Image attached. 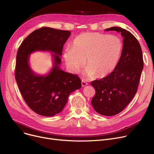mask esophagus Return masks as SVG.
Listing matches in <instances>:
<instances>
[{
    "label": "esophagus",
    "mask_w": 154,
    "mask_h": 154,
    "mask_svg": "<svg viewBox=\"0 0 154 154\" xmlns=\"http://www.w3.org/2000/svg\"><path fill=\"white\" fill-rule=\"evenodd\" d=\"M81 84H82V87H85V86L87 85V83L86 82H85L84 80H82Z\"/></svg>",
    "instance_id": "1"
}]
</instances>
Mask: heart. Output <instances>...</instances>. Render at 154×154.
<instances>
[{"instance_id": "1", "label": "heart", "mask_w": 154, "mask_h": 154, "mask_svg": "<svg viewBox=\"0 0 154 154\" xmlns=\"http://www.w3.org/2000/svg\"><path fill=\"white\" fill-rule=\"evenodd\" d=\"M123 50L122 40L116 35L84 32L72 40L71 48L64 52L69 69L78 72L84 66L88 79L104 77L114 70Z\"/></svg>"}]
</instances>
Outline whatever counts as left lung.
I'll use <instances>...</instances> for the list:
<instances>
[{"instance_id":"1","label":"left lung","mask_w":154,"mask_h":154,"mask_svg":"<svg viewBox=\"0 0 154 154\" xmlns=\"http://www.w3.org/2000/svg\"><path fill=\"white\" fill-rule=\"evenodd\" d=\"M106 30L120 32L124 37L123 50L113 72L107 77L91 83L95 89L92 105L99 114L112 116L122 112L135 96L143 60L140 45L130 32L119 27Z\"/></svg>"}]
</instances>
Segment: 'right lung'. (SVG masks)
<instances>
[{
  "label": "right lung",
  "mask_w": 154,
  "mask_h": 154,
  "mask_svg": "<svg viewBox=\"0 0 154 154\" xmlns=\"http://www.w3.org/2000/svg\"><path fill=\"white\" fill-rule=\"evenodd\" d=\"M70 34L69 30L44 27L32 32L19 47L15 80L27 106L40 116L58 114L67 103L69 95L82 87L77 75L65 72L59 67L63 46ZM45 50L54 54V67L47 76L36 75L29 66V55L34 51Z\"/></svg>",
  "instance_id": "1"
}]
</instances>
